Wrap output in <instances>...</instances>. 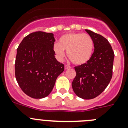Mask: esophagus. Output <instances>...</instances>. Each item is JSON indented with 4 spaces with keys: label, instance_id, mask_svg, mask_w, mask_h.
Wrapping results in <instances>:
<instances>
[{
    "label": "esophagus",
    "instance_id": "esophagus-1",
    "mask_svg": "<svg viewBox=\"0 0 128 128\" xmlns=\"http://www.w3.org/2000/svg\"><path fill=\"white\" fill-rule=\"evenodd\" d=\"M71 68V66H69V65H65V69H68V68Z\"/></svg>",
    "mask_w": 128,
    "mask_h": 128
}]
</instances>
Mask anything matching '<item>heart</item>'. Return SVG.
Instances as JSON below:
<instances>
[{"label":"heart","instance_id":"1","mask_svg":"<svg viewBox=\"0 0 128 128\" xmlns=\"http://www.w3.org/2000/svg\"><path fill=\"white\" fill-rule=\"evenodd\" d=\"M66 50L67 56L77 65L87 63L92 56L94 42L92 37L82 33H69L60 37L53 45V51L59 60H63Z\"/></svg>","mask_w":128,"mask_h":128}]
</instances>
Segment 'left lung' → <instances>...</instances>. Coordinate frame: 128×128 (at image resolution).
Returning a JSON list of instances; mask_svg holds the SVG:
<instances>
[{
  "label": "left lung",
  "instance_id": "1",
  "mask_svg": "<svg viewBox=\"0 0 128 128\" xmlns=\"http://www.w3.org/2000/svg\"><path fill=\"white\" fill-rule=\"evenodd\" d=\"M94 50L87 63L75 67L76 76L72 86L76 95L82 99L94 98L107 87L112 77L114 52L109 42L90 30Z\"/></svg>",
  "mask_w": 128,
  "mask_h": 128
}]
</instances>
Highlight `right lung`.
Here are the masks:
<instances>
[{
    "mask_svg": "<svg viewBox=\"0 0 128 128\" xmlns=\"http://www.w3.org/2000/svg\"><path fill=\"white\" fill-rule=\"evenodd\" d=\"M52 33L36 32L26 36L17 49L15 76L22 91L33 98L48 96L64 65L56 60Z\"/></svg>",
    "mask_w": 128,
    "mask_h": 128,
    "instance_id": "1",
    "label": "right lung"
}]
</instances>
